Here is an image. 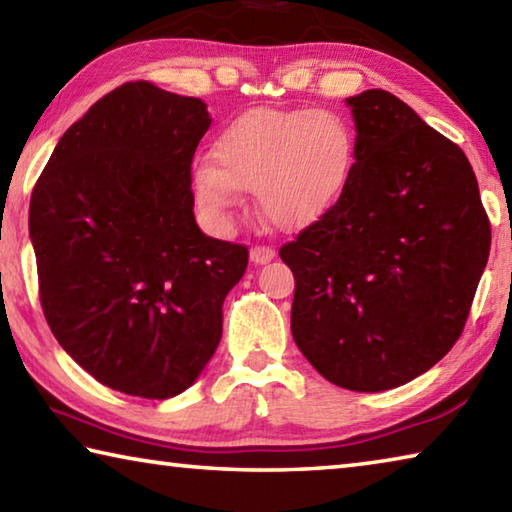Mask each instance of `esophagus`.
Segmentation results:
<instances>
[{
    "mask_svg": "<svg viewBox=\"0 0 512 512\" xmlns=\"http://www.w3.org/2000/svg\"><path fill=\"white\" fill-rule=\"evenodd\" d=\"M275 257V250L271 246H253L250 248V262L253 264H268Z\"/></svg>",
    "mask_w": 512,
    "mask_h": 512,
    "instance_id": "34e87169",
    "label": "esophagus"
}]
</instances>
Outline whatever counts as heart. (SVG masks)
<instances>
[{"label": "heart", "mask_w": 512, "mask_h": 512, "mask_svg": "<svg viewBox=\"0 0 512 512\" xmlns=\"http://www.w3.org/2000/svg\"><path fill=\"white\" fill-rule=\"evenodd\" d=\"M194 164V194L207 214L225 219L255 192L259 212L277 228L320 219L341 196L354 167V135L332 110H250Z\"/></svg>", "instance_id": "1"}]
</instances>
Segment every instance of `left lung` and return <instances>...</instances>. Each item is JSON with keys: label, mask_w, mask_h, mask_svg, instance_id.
Returning a JSON list of instances; mask_svg holds the SVG:
<instances>
[{"label": "left lung", "mask_w": 512, "mask_h": 512, "mask_svg": "<svg viewBox=\"0 0 512 512\" xmlns=\"http://www.w3.org/2000/svg\"><path fill=\"white\" fill-rule=\"evenodd\" d=\"M348 185L280 248L296 277L293 341L332 384L388 391L463 334L490 255V221L465 153L395 94L348 99Z\"/></svg>", "instance_id": "left-lung-1"}]
</instances>
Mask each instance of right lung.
Wrapping results in <instances>:
<instances>
[{"mask_svg": "<svg viewBox=\"0 0 512 512\" xmlns=\"http://www.w3.org/2000/svg\"><path fill=\"white\" fill-rule=\"evenodd\" d=\"M196 97L124 83L60 137L31 194L40 305L56 341L112 391L167 400L212 359L248 248L194 219Z\"/></svg>", "mask_w": 512, "mask_h": 512, "instance_id": "1", "label": "right lung"}]
</instances>
